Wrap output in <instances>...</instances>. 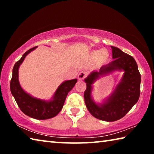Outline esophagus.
I'll use <instances>...</instances> for the list:
<instances>
[{
	"instance_id": "esophagus-1",
	"label": "esophagus",
	"mask_w": 154,
	"mask_h": 154,
	"mask_svg": "<svg viewBox=\"0 0 154 154\" xmlns=\"http://www.w3.org/2000/svg\"><path fill=\"white\" fill-rule=\"evenodd\" d=\"M88 76V72L85 71H81L79 74H78V79L79 80H83L85 79V77Z\"/></svg>"
}]
</instances>
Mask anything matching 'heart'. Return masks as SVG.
Listing matches in <instances>:
<instances>
[{
    "instance_id": "b5f03b06",
    "label": "heart",
    "mask_w": 154,
    "mask_h": 154,
    "mask_svg": "<svg viewBox=\"0 0 154 154\" xmlns=\"http://www.w3.org/2000/svg\"><path fill=\"white\" fill-rule=\"evenodd\" d=\"M90 58L94 60H99L100 62H106L110 58V53L105 49H101L91 52Z\"/></svg>"
}]
</instances>
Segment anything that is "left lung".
Masks as SVG:
<instances>
[{
    "label": "left lung",
    "instance_id": "left-lung-1",
    "mask_svg": "<svg viewBox=\"0 0 154 154\" xmlns=\"http://www.w3.org/2000/svg\"><path fill=\"white\" fill-rule=\"evenodd\" d=\"M111 48L114 60L103 66L98 71L91 72L85 79L87 88L84 92V100L88 110L94 118L106 122L117 121L126 116L139 100L141 82L133 57L116 47ZM116 70L125 71L121 82L105 102L96 104L91 98L92 84L98 78Z\"/></svg>",
    "mask_w": 154,
    "mask_h": 154
}]
</instances>
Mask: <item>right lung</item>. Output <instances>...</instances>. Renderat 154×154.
<instances>
[{"instance_id":"1","label":"right lung","mask_w":154,"mask_h":154,"mask_svg":"<svg viewBox=\"0 0 154 154\" xmlns=\"http://www.w3.org/2000/svg\"><path fill=\"white\" fill-rule=\"evenodd\" d=\"M37 46L25 52L22 58L15 64L10 82V90L20 110L26 116L36 119H48L55 117L63 107L66 96L77 83V79L65 81L56 90L50 100H43L34 98L28 94L20 86L18 79V70L20 64L28 54Z\"/></svg>"}]
</instances>
